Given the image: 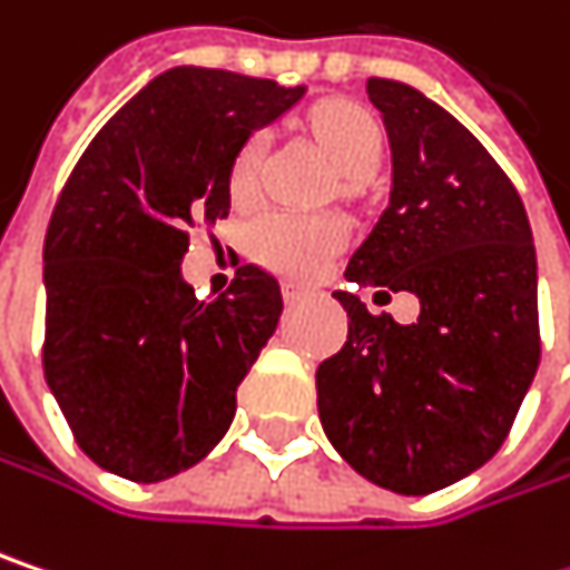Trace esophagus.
I'll use <instances>...</instances> for the list:
<instances>
[{"instance_id":"34e87169","label":"esophagus","mask_w":570,"mask_h":570,"mask_svg":"<svg viewBox=\"0 0 570 570\" xmlns=\"http://www.w3.org/2000/svg\"><path fill=\"white\" fill-rule=\"evenodd\" d=\"M284 299L289 303V306H293V303H299V299H303V289L293 284H284Z\"/></svg>"}]
</instances>
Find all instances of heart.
I'll return each mask as SVG.
<instances>
[{
	"label": "heart",
	"mask_w": 570,
	"mask_h": 570,
	"mask_svg": "<svg viewBox=\"0 0 570 570\" xmlns=\"http://www.w3.org/2000/svg\"><path fill=\"white\" fill-rule=\"evenodd\" d=\"M309 132L330 156L342 179L355 181L372 176L382 163L385 136L379 120L355 104H326L309 117ZM267 159V136L254 132L232 166L234 202H254L261 191V173ZM348 237L345 222L336 215H303V212H267L250 225V250L271 271L293 281L316 277Z\"/></svg>",
	"instance_id": "b5f03b06"
}]
</instances>
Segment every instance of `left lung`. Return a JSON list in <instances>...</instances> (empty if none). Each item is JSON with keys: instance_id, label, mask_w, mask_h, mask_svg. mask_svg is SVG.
Masks as SVG:
<instances>
[{"instance_id": "obj_1", "label": "left lung", "mask_w": 570, "mask_h": 570, "mask_svg": "<svg viewBox=\"0 0 570 570\" xmlns=\"http://www.w3.org/2000/svg\"><path fill=\"white\" fill-rule=\"evenodd\" d=\"M389 132L391 191L345 277L414 293L411 326L333 293L348 338L316 368L338 456L401 495L480 470L539 368V264L525 205L487 146L411 83L368 78Z\"/></svg>"}]
</instances>
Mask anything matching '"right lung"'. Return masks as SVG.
Instances as JSON below:
<instances>
[{
	"label": "right lung",
	"mask_w": 570,
	"mask_h": 570,
	"mask_svg": "<svg viewBox=\"0 0 570 570\" xmlns=\"http://www.w3.org/2000/svg\"><path fill=\"white\" fill-rule=\"evenodd\" d=\"M303 94L169 68L78 159L45 234V379L97 466L159 483L228 434L237 385L274 336L284 296L247 264L205 303L181 257L195 225L228 218L240 146Z\"/></svg>",
	"instance_id": "add662e5"
}]
</instances>
